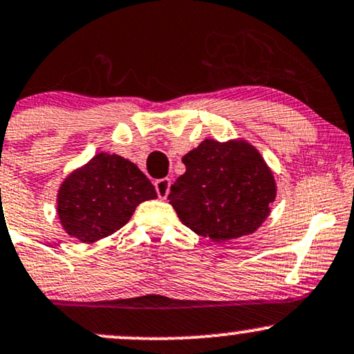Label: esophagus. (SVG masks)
I'll return each instance as SVG.
<instances>
[{"label": "esophagus", "mask_w": 354, "mask_h": 354, "mask_svg": "<svg viewBox=\"0 0 354 354\" xmlns=\"http://www.w3.org/2000/svg\"><path fill=\"white\" fill-rule=\"evenodd\" d=\"M154 186H156L158 196L161 198V200H165V198L169 195V186H171V181L168 180V178H161V180H158L156 183H154Z\"/></svg>", "instance_id": "obj_1"}]
</instances>
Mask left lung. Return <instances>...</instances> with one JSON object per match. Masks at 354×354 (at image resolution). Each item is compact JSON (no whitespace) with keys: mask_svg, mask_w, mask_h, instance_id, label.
<instances>
[{"mask_svg":"<svg viewBox=\"0 0 354 354\" xmlns=\"http://www.w3.org/2000/svg\"><path fill=\"white\" fill-rule=\"evenodd\" d=\"M186 166L168 200L181 223L213 242L250 235L270 215L277 195L274 173L243 139H205L183 156Z\"/></svg>","mask_w":354,"mask_h":354,"instance_id":"obj_1","label":"left lung"}]
</instances>
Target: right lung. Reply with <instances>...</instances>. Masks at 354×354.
Returning <instances> with one entry per match:
<instances>
[{
  "instance_id": "obj_1",
  "label": "right lung",
  "mask_w": 354,
  "mask_h": 354,
  "mask_svg": "<svg viewBox=\"0 0 354 354\" xmlns=\"http://www.w3.org/2000/svg\"><path fill=\"white\" fill-rule=\"evenodd\" d=\"M154 198L156 189L133 161L99 153L60 185L57 216L65 234L94 243L122 228L139 203Z\"/></svg>"
}]
</instances>
